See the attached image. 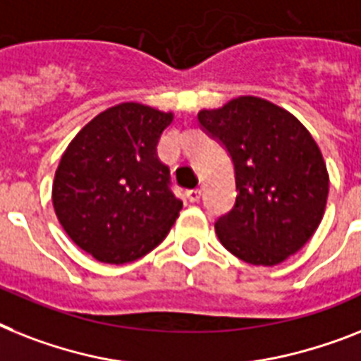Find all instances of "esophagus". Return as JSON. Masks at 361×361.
Instances as JSON below:
<instances>
[{
	"instance_id": "1",
	"label": "esophagus",
	"mask_w": 361,
	"mask_h": 361,
	"mask_svg": "<svg viewBox=\"0 0 361 361\" xmlns=\"http://www.w3.org/2000/svg\"><path fill=\"white\" fill-rule=\"evenodd\" d=\"M186 199L190 202H197L201 199V190L199 188H193V190H186Z\"/></svg>"
}]
</instances>
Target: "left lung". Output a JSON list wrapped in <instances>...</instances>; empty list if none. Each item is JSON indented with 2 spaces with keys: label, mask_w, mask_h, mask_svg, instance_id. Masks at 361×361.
<instances>
[{
  "label": "left lung",
  "mask_w": 361,
  "mask_h": 361,
  "mask_svg": "<svg viewBox=\"0 0 361 361\" xmlns=\"http://www.w3.org/2000/svg\"><path fill=\"white\" fill-rule=\"evenodd\" d=\"M197 120L234 166L236 202L216 221L217 238L247 264H281L323 219L329 173L315 140L288 110L252 95L201 110Z\"/></svg>",
  "instance_id": "8db88e82"
}]
</instances>
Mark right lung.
Listing matches in <instances>:
<instances>
[{
    "label": "right lung",
    "mask_w": 361,
    "mask_h": 361,
    "mask_svg": "<svg viewBox=\"0 0 361 361\" xmlns=\"http://www.w3.org/2000/svg\"><path fill=\"white\" fill-rule=\"evenodd\" d=\"M171 121V112L121 103L85 125L62 154L53 183L55 214L95 260H138L178 217L183 201L157 157L160 134Z\"/></svg>",
    "instance_id": "1"
}]
</instances>
